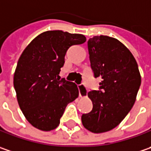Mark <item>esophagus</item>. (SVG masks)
Here are the masks:
<instances>
[{
    "label": "esophagus",
    "mask_w": 151,
    "mask_h": 151,
    "mask_svg": "<svg viewBox=\"0 0 151 151\" xmlns=\"http://www.w3.org/2000/svg\"><path fill=\"white\" fill-rule=\"evenodd\" d=\"M78 92H79V96L81 97V98H83V97H85L86 95H87V93H88V90H87V88H85L83 84H80V85H78Z\"/></svg>",
    "instance_id": "1"
}]
</instances>
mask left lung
I'll return each mask as SVG.
<instances>
[{"instance_id":"obj_1","label":"left lung","mask_w":151,"mask_h":151,"mask_svg":"<svg viewBox=\"0 0 151 151\" xmlns=\"http://www.w3.org/2000/svg\"><path fill=\"white\" fill-rule=\"evenodd\" d=\"M91 68L100 78V90L89 91L93 109L82 115L88 131L101 134L120 124L132 109L141 84L137 62L118 40L106 35L94 36L88 41Z\"/></svg>"}]
</instances>
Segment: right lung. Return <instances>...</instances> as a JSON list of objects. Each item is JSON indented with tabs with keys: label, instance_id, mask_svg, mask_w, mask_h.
I'll list each match as a JSON object with an SVG mask.
<instances>
[{
	"label": "right lung",
	"instance_id": "1",
	"mask_svg": "<svg viewBox=\"0 0 151 151\" xmlns=\"http://www.w3.org/2000/svg\"><path fill=\"white\" fill-rule=\"evenodd\" d=\"M85 41L86 37L79 34L45 31L21 54L13 85L19 107L33 127L42 131L56 128L68 104L78 97L74 83L57 77L69 47Z\"/></svg>",
	"mask_w": 151,
	"mask_h": 151
}]
</instances>
